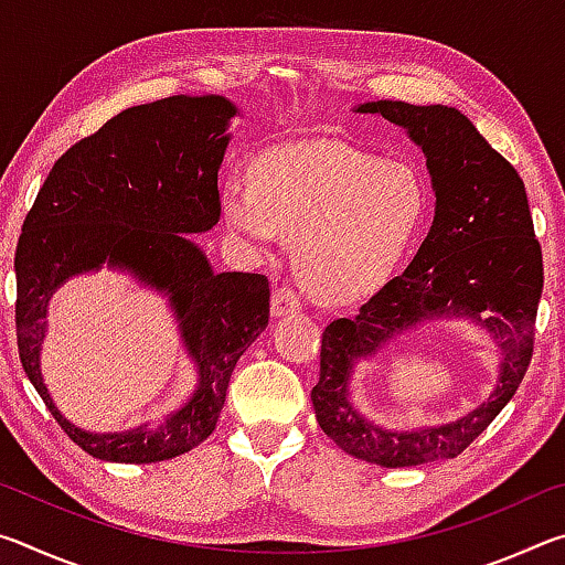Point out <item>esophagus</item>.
<instances>
[{
    "instance_id": "obj_1",
    "label": "esophagus",
    "mask_w": 565,
    "mask_h": 565,
    "mask_svg": "<svg viewBox=\"0 0 565 565\" xmlns=\"http://www.w3.org/2000/svg\"><path fill=\"white\" fill-rule=\"evenodd\" d=\"M296 311H301V299L296 296L294 289H289V286H279L271 296V313L274 317H286V313Z\"/></svg>"
}]
</instances>
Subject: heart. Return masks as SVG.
Here are the masks:
<instances>
[{
  "label": "heart",
  "instance_id": "obj_1",
  "mask_svg": "<svg viewBox=\"0 0 565 565\" xmlns=\"http://www.w3.org/2000/svg\"><path fill=\"white\" fill-rule=\"evenodd\" d=\"M424 181L401 161H376L331 139L284 145L256 161L254 179L222 189L228 232L252 254L294 234V262L311 289L349 301L391 279L426 218Z\"/></svg>",
  "mask_w": 565,
  "mask_h": 565
}]
</instances>
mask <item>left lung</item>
<instances>
[{
  "label": "left lung",
  "mask_w": 565,
  "mask_h": 565,
  "mask_svg": "<svg viewBox=\"0 0 565 565\" xmlns=\"http://www.w3.org/2000/svg\"><path fill=\"white\" fill-rule=\"evenodd\" d=\"M353 111L384 117L424 151L436 209L406 271L371 296L356 317L331 321L323 331L313 411L323 434L361 461L404 468L456 458L513 398L533 353L543 256L525 186L519 171L454 107L381 99L356 104ZM438 320H468L490 333L502 353L494 391L446 425L381 427L352 404V371Z\"/></svg>",
  "instance_id": "8db88e82"
}]
</instances>
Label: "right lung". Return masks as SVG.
<instances>
[{"mask_svg": "<svg viewBox=\"0 0 565 565\" xmlns=\"http://www.w3.org/2000/svg\"><path fill=\"white\" fill-rule=\"evenodd\" d=\"M234 117L238 107L218 94L124 109L56 159L24 218L14 256L19 359L56 424L99 461H169L206 441L236 361L269 323L266 276L216 274L189 236L214 228L222 214L216 181ZM104 265L166 296L198 374L179 409L111 435L74 427L41 374L51 296Z\"/></svg>", "mask_w": 565, "mask_h": 565, "instance_id": "right-lung-1", "label": "right lung"}]
</instances>
